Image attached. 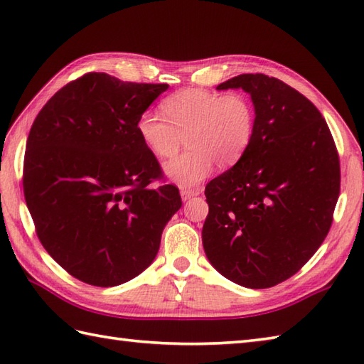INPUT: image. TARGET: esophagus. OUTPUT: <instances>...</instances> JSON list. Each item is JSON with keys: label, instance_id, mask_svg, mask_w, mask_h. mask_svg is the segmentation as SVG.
<instances>
[{"label": "esophagus", "instance_id": "esophagus-1", "mask_svg": "<svg viewBox=\"0 0 364 364\" xmlns=\"http://www.w3.org/2000/svg\"><path fill=\"white\" fill-rule=\"evenodd\" d=\"M181 198H183V202H186V200H189V198H192V197H197L198 194H200V189H196V191H186V189H181Z\"/></svg>", "mask_w": 364, "mask_h": 364}]
</instances>
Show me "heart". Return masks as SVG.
Masks as SVG:
<instances>
[{
	"instance_id": "b5f03b06",
	"label": "heart",
	"mask_w": 364,
	"mask_h": 364,
	"mask_svg": "<svg viewBox=\"0 0 364 364\" xmlns=\"http://www.w3.org/2000/svg\"><path fill=\"white\" fill-rule=\"evenodd\" d=\"M162 115L144 111L136 122L137 136L156 158L178 151L186 136L188 151L167 161L162 172L183 189L197 188L215 162L227 167L249 149L255 133V109L242 94L219 95L184 89L161 103Z\"/></svg>"
}]
</instances>
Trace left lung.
Listing matches in <instances>:
<instances>
[{
    "instance_id": "1",
    "label": "left lung",
    "mask_w": 364,
    "mask_h": 364,
    "mask_svg": "<svg viewBox=\"0 0 364 364\" xmlns=\"http://www.w3.org/2000/svg\"><path fill=\"white\" fill-rule=\"evenodd\" d=\"M255 107L249 149L205 189L203 249L214 269L245 288L288 280L326 239L339 197V158L310 100L262 73L235 76Z\"/></svg>"
}]
</instances>
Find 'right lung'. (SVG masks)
<instances>
[{"instance_id":"add662e5","label":"right lung","mask_w":364,"mask_h":364,"mask_svg":"<svg viewBox=\"0 0 364 364\" xmlns=\"http://www.w3.org/2000/svg\"><path fill=\"white\" fill-rule=\"evenodd\" d=\"M168 84L87 73L54 94L31 127L23 191L37 236L78 280L109 288L156 258L162 230L181 208L136 122Z\"/></svg>"}]
</instances>
